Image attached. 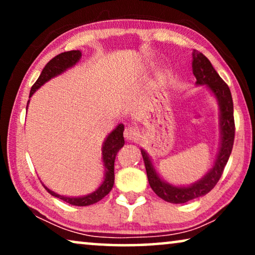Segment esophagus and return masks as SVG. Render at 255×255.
<instances>
[{
  "instance_id": "esophagus-1",
  "label": "esophagus",
  "mask_w": 255,
  "mask_h": 255,
  "mask_svg": "<svg viewBox=\"0 0 255 255\" xmlns=\"http://www.w3.org/2000/svg\"><path fill=\"white\" fill-rule=\"evenodd\" d=\"M124 137L127 140H137L139 137V132L137 128H134L132 127H128L124 130Z\"/></svg>"
}]
</instances>
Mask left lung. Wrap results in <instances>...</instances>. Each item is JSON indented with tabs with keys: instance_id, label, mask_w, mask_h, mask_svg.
I'll return each instance as SVG.
<instances>
[{
	"instance_id": "obj_1",
	"label": "left lung",
	"mask_w": 255,
	"mask_h": 255,
	"mask_svg": "<svg viewBox=\"0 0 255 255\" xmlns=\"http://www.w3.org/2000/svg\"><path fill=\"white\" fill-rule=\"evenodd\" d=\"M193 73L197 80V85H207L215 94L219 102V108H221L222 142L215 166L205 174L204 177H202L193 186L174 187L160 179L155 169L153 168L152 162L149 161L148 155L146 154L144 149H141L148 183L152 190L162 200L175 204L186 203L194 198L203 196L214 189L224 172L230 154L232 152L233 141H235L236 127L235 117H233V101L229 86L215 71L210 60L203 53L196 50L193 51Z\"/></svg>"
}]
</instances>
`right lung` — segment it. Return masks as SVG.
<instances>
[{"label": "right lung", "mask_w": 255, "mask_h": 255, "mask_svg": "<svg viewBox=\"0 0 255 255\" xmlns=\"http://www.w3.org/2000/svg\"><path fill=\"white\" fill-rule=\"evenodd\" d=\"M80 58H81V52L80 51L64 52V53H60L55 55L54 58H52L51 60L47 62L46 66H45L43 71H41L39 78L37 79V81L33 83L32 87H31L29 97L32 96V94L36 92L40 86H43L45 82L48 81V80L54 78L55 75L61 74L62 72L66 71V69L72 67L73 65H75L76 62L80 60ZM123 131H124V125L120 124L109 135H108L106 141H104L103 147H102V155H103L104 166H106V177H104L103 183L101 184L99 189L83 197L61 196V195L53 193V191H51L48 188L44 186L45 189H46L52 196L60 198V200L66 202V203H69L72 205H78V207H86V205L94 204L96 203V202L102 200L103 197H106L114 187L115 159H116L117 152L120 151L124 145Z\"/></svg>", "instance_id": "obj_1"}]
</instances>
